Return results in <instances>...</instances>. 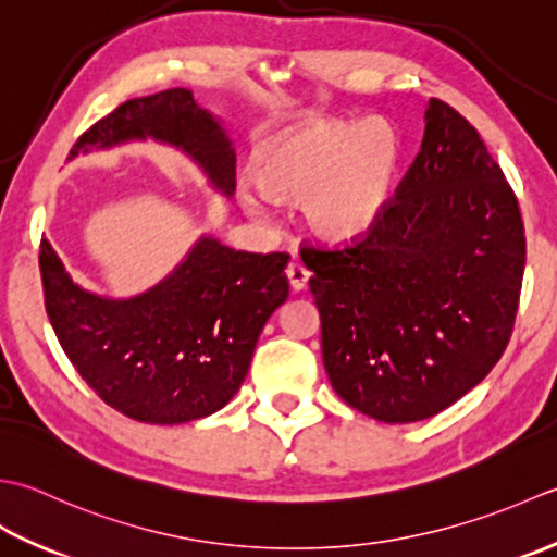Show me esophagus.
I'll return each mask as SVG.
<instances>
[{"label": "esophagus", "instance_id": "obj_1", "mask_svg": "<svg viewBox=\"0 0 557 557\" xmlns=\"http://www.w3.org/2000/svg\"><path fill=\"white\" fill-rule=\"evenodd\" d=\"M286 276H288L290 288H293L295 293H300V290H305V286H308L310 271L305 269L302 264H298V262H290L288 269H286Z\"/></svg>", "mask_w": 557, "mask_h": 557}]
</instances>
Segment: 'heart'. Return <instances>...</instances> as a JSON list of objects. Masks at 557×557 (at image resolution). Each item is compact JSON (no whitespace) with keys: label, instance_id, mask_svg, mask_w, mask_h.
Returning <instances> with one entry per match:
<instances>
[{"label":"heart","instance_id":"1","mask_svg":"<svg viewBox=\"0 0 557 557\" xmlns=\"http://www.w3.org/2000/svg\"><path fill=\"white\" fill-rule=\"evenodd\" d=\"M399 161V139L384 120L308 122L259 146L252 158L257 189L243 185L237 199L257 221L269 215L264 195L298 199L302 221L317 237L350 243L377 223Z\"/></svg>","mask_w":557,"mask_h":557}]
</instances>
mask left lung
Wrapping results in <instances>:
<instances>
[{"label":"left lung","mask_w":557,"mask_h":557,"mask_svg":"<svg viewBox=\"0 0 557 557\" xmlns=\"http://www.w3.org/2000/svg\"><path fill=\"white\" fill-rule=\"evenodd\" d=\"M322 358L342 399L382 423L459 401L512 336L527 237L481 134L430 98L421 153L368 237L305 247Z\"/></svg>","instance_id":"obj_1"}]
</instances>
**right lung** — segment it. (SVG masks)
I'll list each match as a JSON object with an SVG mask.
<instances>
[{"label": "right lung", "mask_w": 557, "mask_h": 557, "mask_svg": "<svg viewBox=\"0 0 557 557\" xmlns=\"http://www.w3.org/2000/svg\"><path fill=\"white\" fill-rule=\"evenodd\" d=\"M149 139L187 156L213 191L233 197L228 129L187 88L122 103L82 134L70 161ZM288 259L203 233L151 288L110 298L78 286L42 240L45 310L66 358L108 406L139 423H189L221 411L240 389L259 334L288 298Z\"/></svg>", "instance_id": "right-lung-1"}]
</instances>
